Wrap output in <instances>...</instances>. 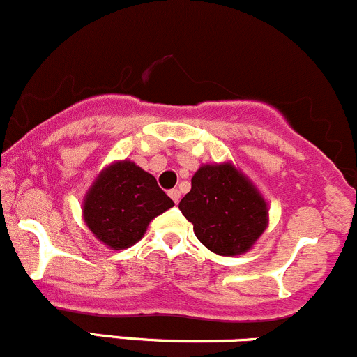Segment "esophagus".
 <instances>
[{"mask_svg": "<svg viewBox=\"0 0 357 357\" xmlns=\"http://www.w3.org/2000/svg\"><path fill=\"white\" fill-rule=\"evenodd\" d=\"M168 196H170L172 199H174V203L177 204L180 201V190L178 189H170V190H168Z\"/></svg>", "mask_w": 357, "mask_h": 357, "instance_id": "obj_1", "label": "esophagus"}]
</instances>
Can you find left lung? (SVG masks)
Masks as SVG:
<instances>
[{
  "label": "left lung",
  "instance_id": "8db88e82",
  "mask_svg": "<svg viewBox=\"0 0 357 357\" xmlns=\"http://www.w3.org/2000/svg\"><path fill=\"white\" fill-rule=\"evenodd\" d=\"M196 238L213 253L241 255L267 227V204L232 165H206L178 203Z\"/></svg>",
  "mask_w": 357,
  "mask_h": 357
}]
</instances>
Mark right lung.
I'll use <instances>...</instances> for the list:
<instances>
[{
	"label": "right lung",
	"mask_w": 357,
	"mask_h": 357,
	"mask_svg": "<svg viewBox=\"0 0 357 357\" xmlns=\"http://www.w3.org/2000/svg\"><path fill=\"white\" fill-rule=\"evenodd\" d=\"M174 201L158 185L156 178L130 161L102 172L88 190L83 204L90 231L114 250L135 245L147 225Z\"/></svg>",
	"instance_id": "right-lung-1"
}]
</instances>
